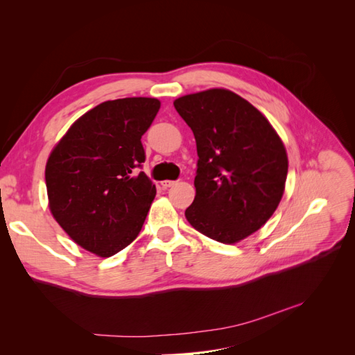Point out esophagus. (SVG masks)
Segmentation results:
<instances>
[{
    "mask_svg": "<svg viewBox=\"0 0 355 355\" xmlns=\"http://www.w3.org/2000/svg\"><path fill=\"white\" fill-rule=\"evenodd\" d=\"M176 184L175 180H164V182H161V187H163L164 189H167V188H170V187H173Z\"/></svg>",
    "mask_w": 355,
    "mask_h": 355,
    "instance_id": "esophagus-1",
    "label": "esophagus"
}]
</instances>
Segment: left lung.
I'll return each mask as SVG.
<instances>
[{
  "label": "left lung",
  "instance_id": "left-lung-1",
  "mask_svg": "<svg viewBox=\"0 0 355 355\" xmlns=\"http://www.w3.org/2000/svg\"><path fill=\"white\" fill-rule=\"evenodd\" d=\"M197 142L196 198L188 222L234 244L259 230L280 204L288 161L280 136L252 103L225 89L173 102Z\"/></svg>",
  "mask_w": 355,
  "mask_h": 355
}]
</instances>
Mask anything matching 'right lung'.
<instances>
[{
    "label": "right lung",
    "instance_id": "add662e5",
    "mask_svg": "<svg viewBox=\"0 0 355 355\" xmlns=\"http://www.w3.org/2000/svg\"><path fill=\"white\" fill-rule=\"evenodd\" d=\"M159 110L154 98L106 101L75 121L53 149L46 185L53 218L83 249L110 257L142 230L155 185L141 171V139Z\"/></svg>",
    "mask_w": 355,
    "mask_h": 355
}]
</instances>
